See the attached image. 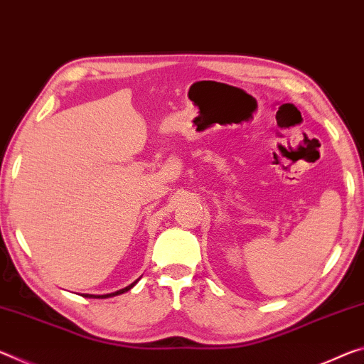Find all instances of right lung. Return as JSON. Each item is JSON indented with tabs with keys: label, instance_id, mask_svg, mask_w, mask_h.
Returning a JSON list of instances; mask_svg holds the SVG:
<instances>
[{
	"label": "right lung",
	"instance_id": "right-lung-1",
	"mask_svg": "<svg viewBox=\"0 0 364 364\" xmlns=\"http://www.w3.org/2000/svg\"><path fill=\"white\" fill-rule=\"evenodd\" d=\"M137 280H139V279H137ZM137 280H136V282H132V284H131V285H128L126 288H121V290H118V291L107 293V295H87V293H85L84 298H112V296H117V295H121V293H126L128 290H131V288L137 284Z\"/></svg>",
	"mask_w": 364,
	"mask_h": 364
}]
</instances>
